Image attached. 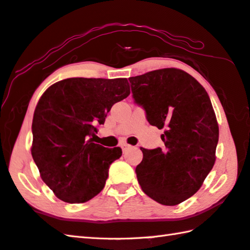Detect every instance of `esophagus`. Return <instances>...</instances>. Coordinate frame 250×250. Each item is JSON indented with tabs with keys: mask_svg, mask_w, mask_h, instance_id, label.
I'll return each mask as SVG.
<instances>
[{
	"mask_svg": "<svg viewBox=\"0 0 250 250\" xmlns=\"http://www.w3.org/2000/svg\"><path fill=\"white\" fill-rule=\"evenodd\" d=\"M130 147H131V145L126 144V143H122V144H121V148H122V150H126V149L130 148Z\"/></svg>",
	"mask_w": 250,
	"mask_h": 250,
	"instance_id": "esophagus-1",
	"label": "esophagus"
}]
</instances>
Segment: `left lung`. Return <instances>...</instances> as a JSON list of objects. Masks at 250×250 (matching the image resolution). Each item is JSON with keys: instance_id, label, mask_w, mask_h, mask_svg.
I'll return each mask as SVG.
<instances>
[{"instance_id": "obj_1", "label": "left lung", "mask_w": 250, "mask_h": 250, "mask_svg": "<svg viewBox=\"0 0 250 250\" xmlns=\"http://www.w3.org/2000/svg\"><path fill=\"white\" fill-rule=\"evenodd\" d=\"M129 80L149 124L164 129V148H141L136 178L151 199L175 206L197 192L216 161L219 125L211 101L195 78L177 68Z\"/></svg>"}]
</instances>
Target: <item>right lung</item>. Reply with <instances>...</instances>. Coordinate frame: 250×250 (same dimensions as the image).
I'll return each mask as SVG.
<instances>
[{"mask_svg": "<svg viewBox=\"0 0 250 250\" xmlns=\"http://www.w3.org/2000/svg\"><path fill=\"white\" fill-rule=\"evenodd\" d=\"M130 94L125 78H69L43 93L32 120L31 155L40 175L57 198L82 204L104 188L120 147L93 143L96 125Z\"/></svg>", "mask_w": 250, "mask_h": 250, "instance_id": "1", "label": "right lung"}]
</instances>
